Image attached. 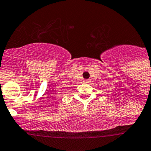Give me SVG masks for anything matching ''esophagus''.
<instances>
[{
	"mask_svg": "<svg viewBox=\"0 0 151 151\" xmlns=\"http://www.w3.org/2000/svg\"><path fill=\"white\" fill-rule=\"evenodd\" d=\"M84 83H90V79H86L85 81H84Z\"/></svg>",
	"mask_w": 151,
	"mask_h": 151,
	"instance_id": "esophagus-1",
	"label": "esophagus"
}]
</instances>
